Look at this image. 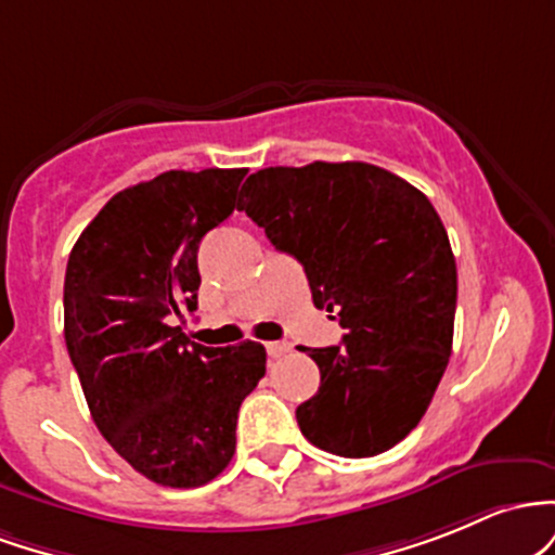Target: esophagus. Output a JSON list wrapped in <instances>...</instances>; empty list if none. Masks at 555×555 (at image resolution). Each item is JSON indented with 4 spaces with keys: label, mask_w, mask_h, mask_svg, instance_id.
<instances>
[{
    "label": "esophagus",
    "mask_w": 555,
    "mask_h": 555,
    "mask_svg": "<svg viewBox=\"0 0 555 555\" xmlns=\"http://www.w3.org/2000/svg\"><path fill=\"white\" fill-rule=\"evenodd\" d=\"M291 351V344H278V340H272V344H267V353H270L272 359L283 357V353Z\"/></svg>",
    "instance_id": "34e87169"
}]
</instances>
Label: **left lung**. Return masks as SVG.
<instances>
[{
  "mask_svg": "<svg viewBox=\"0 0 555 555\" xmlns=\"http://www.w3.org/2000/svg\"><path fill=\"white\" fill-rule=\"evenodd\" d=\"M238 209L346 330L344 346L309 351L320 390L296 409L304 438L346 459L401 443L438 390L456 317V259L429 198L366 162H311L248 176Z\"/></svg>",
  "mask_w": 555,
  "mask_h": 555,
  "instance_id": "left-lung-1",
  "label": "left lung"
}]
</instances>
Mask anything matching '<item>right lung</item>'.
I'll return each instance as SVG.
<instances>
[{
	"label": "right lung",
	"instance_id": "right-lung-1",
	"mask_svg": "<svg viewBox=\"0 0 555 555\" xmlns=\"http://www.w3.org/2000/svg\"><path fill=\"white\" fill-rule=\"evenodd\" d=\"M244 167L162 172L104 204L65 272V344L89 412L139 475L198 488L235 453L244 398L264 377L261 344H191L167 317L196 309V254L228 220Z\"/></svg>",
	"mask_w": 555,
	"mask_h": 555
}]
</instances>
